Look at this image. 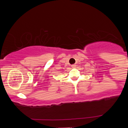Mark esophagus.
<instances>
[{
  "label": "esophagus",
  "mask_w": 128,
  "mask_h": 128,
  "mask_svg": "<svg viewBox=\"0 0 128 128\" xmlns=\"http://www.w3.org/2000/svg\"><path fill=\"white\" fill-rule=\"evenodd\" d=\"M76 67V65H75V64H73V65H72V68H75Z\"/></svg>",
  "instance_id": "34e87169"
}]
</instances>
